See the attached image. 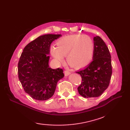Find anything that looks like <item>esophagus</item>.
<instances>
[{
    "label": "esophagus",
    "mask_w": 130,
    "mask_h": 130,
    "mask_svg": "<svg viewBox=\"0 0 130 130\" xmlns=\"http://www.w3.org/2000/svg\"><path fill=\"white\" fill-rule=\"evenodd\" d=\"M70 73L69 71H68V70H65L64 71V75H65V76H68L69 74H70Z\"/></svg>",
    "instance_id": "34e87169"
}]
</instances>
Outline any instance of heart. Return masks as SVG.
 <instances>
[{
  "label": "heart",
  "mask_w": 130,
  "mask_h": 130,
  "mask_svg": "<svg viewBox=\"0 0 130 130\" xmlns=\"http://www.w3.org/2000/svg\"><path fill=\"white\" fill-rule=\"evenodd\" d=\"M57 47L52 46L50 53L59 63L67 56L68 63L75 68L87 66L91 61L94 53L92 38L86 35L76 34L63 37L57 41Z\"/></svg>",
  "instance_id": "heart-1"
}]
</instances>
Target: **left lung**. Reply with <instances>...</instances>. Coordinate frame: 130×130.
Masks as SVG:
<instances>
[{"label":"left lung","mask_w":130,"mask_h":130,"mask_svg":"<svg viewBox=\"0 0 130 130\" xmlns=\"http://www.w3.org/2000/svg\"><path fill=\"white\" fill-rule=\"evenodd\" d=\"M93 41L92 62L76 72L82 77L78 92L84 98L100 96L108 88L112 73L111 56L108 47L99 36L94 37Z\"/></svg>","instance_id":"8db88e82"}]
</instances>
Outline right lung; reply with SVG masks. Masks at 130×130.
<instances>
[{"label": "right lung", "mask_w": 130, "mask_h": 130, "mask_svg": "<svg viewBox=\"0 0 130 130\" xmlns=\"http://www.w3.org/2000/svg\"><path fill=\"white\" fill-rule=\"evenodd\" d=\"M61 35L46 34L29 43L23 49L18 64L19 80L24 91L37 100H46L55 91L57 82L64 77L62 69L49 67L52 43Z\"/></svg>", "instance_id": "obj_1"}]
</instances>
